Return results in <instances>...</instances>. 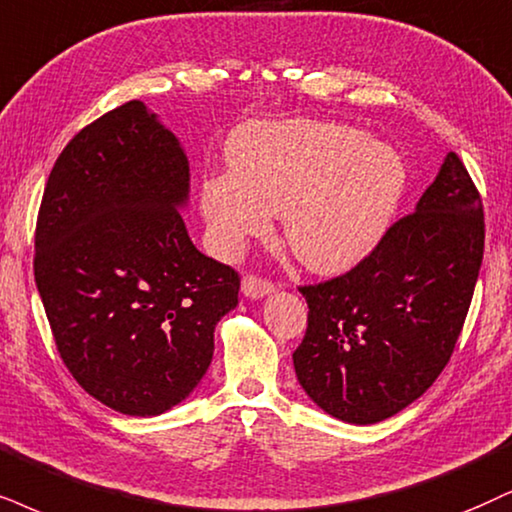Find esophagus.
<instances>
[{
	"mask_svg": "<svg viewBox=\"0 0 512 512\" xmlns=\"http://www.w3.org/2000/svg\"><path fill=\"white\" fill-rule=\"evenodd\" d=\"M242 292L249 299H261V296L275 292V282L261 275H246L242 280Z\"/></svg>",
	"mask_w": 512,
	"mask_h": 512,
	"instance_id": "1",
	"label": "esophagus"
}]
</instances>
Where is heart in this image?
<instances>
[{
	"label": "heart",
	"mask_w": 512,
	"mask_h": 512,
	"mask_svg": "<svg viewBox=\"0 0 512 512\" xmlns=\"http://www.w3.org/2000/svg\"><path fill=\"white\" fill-rule=\"evenodd\" d=\"M399 151L334 123L251 125L232 137L230 178L204 185V216L223 254L285 218L292 254L337 275L382 242L406 192Z\"/></svg>",
	"instance_id": "obj_1"
}]
</instances>
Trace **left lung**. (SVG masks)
Wrapping results in <instances>:
<instances>
[{
    "instance_id": "left-lung-1",
    "label": "left lung",
    "mask_w": 512,
    "mask_h": 512,
    "mask_svg": "<svg viewBox=\"0 0 512 512\" xmlns=\"http://www.w3.org/2000/svg\"><path fill=\"white\" fill-rule=\"evenodd\" d=\"M482 256V197L451 151L415 211L358 266L299 287L308 325L292 358L306 394L353 425L420 399L451 361Z\"/></svg>"
}]
</instances>
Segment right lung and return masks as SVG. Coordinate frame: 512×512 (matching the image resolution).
<instances>
[{
	"mask_svg": "<svg viewBox=\"0 0 512 512\" xmlns=\"http://www.w3.org/2000/svg\"><path fill=\"white\" fill-rule=\"evenodd\" d=\"M189 166L142 102L85 125L56 159L35 227V282L63 365L125 415L197 387L239 273L201 254L178 206Z\"/></svg>",
	"mask_w": 512,
	"mask_h": 512,
	"instance_id": "right-lung-1",
	"label": "right lung"
}]
</instances>
